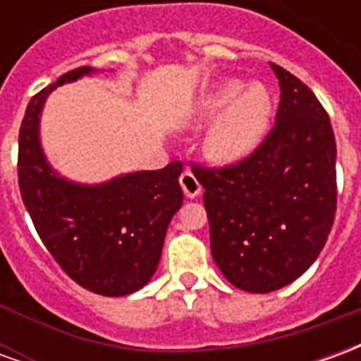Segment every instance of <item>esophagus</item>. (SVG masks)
<instances>
[{"label":"esophagus","mask_w":361,"mask_h":361,"mask_svg":"<svg viewBox=\"0 0 361 361\" xmlns=\"http://www.w3.org/2000/svg\"><path fill=\"white\" fill-rule=\"evenodd\" d=\"M180 185L181 189H183L185 197H191V199L201 193V183H199V180H197L195 176L189 172V170H185V172L180 176Z\"/></svg>","instance_id":"esophagus-1"}]
</instances>
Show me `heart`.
I'll return each mask as SVG.
<instances>
[{
	"instance_id": "heart-1",
	"label": "heart",
	"mask_w": 361,
	"mask_h": 361,
	"mask_svg": "<svg viewBox=\"0 0 361 361\" xmlns=\"http://www.w3.org/2000/svg\"><path fill=\"white\" fill-rule=\"evenodd\" d=\"M274 114L271 90L263 82L226 79L207 89L197 100V118L211 121L207 152L219 162L250 157L269 133Z\"/></svg>"
}]
</instances>
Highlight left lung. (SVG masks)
<instances>
[{"mask_svg":"<svg viewBox=\"0 0 361 361\" xmlns=\"http://www.w3.org/2000/svg\"><path fill=\"white\" fill-rule=\"evenodd\" d=\"M280 104L269 135L240 162L191 164L204 188L214 263L230 284L267 294L307 271L336 212V142L325 108L271 63Z\"/></svg>","mask_w":361,"mask_h":361,"instance_id":"left-lung-1","label":"left lung"}]
</instances>
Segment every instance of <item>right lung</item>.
<instances>
[{
    "instance_id": "1",
    "label": "right lung",
    "mask_w": 361,
    "mask_h": 361,
    "mask_svg": "<svg viewBox=\"0 0 361 361\" xmlns=\"http://www.w3.org/2000/svg\"><path fill=\"white\" fill-rule=\"evenodd\" d=\"M92 73L79 67L30 98L19 131V189L40 240L69 279L100 295H127L157 271L166 230L183 203L181 162L100 185L63 180L44 158L38 121L56 87Z\"/></svg>"
}]
</instances>
